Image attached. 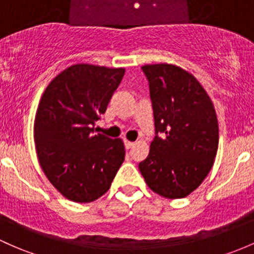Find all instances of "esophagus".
<instances>
[{
  "mask_svg": "<svg viewBox=\"0 0 254 254\" xmlns=\"http://www.w3.org/2000/svg\"><path fill=\"white\" fill-rule=\"evenodd\" d=\"M134 145V143H133V141H129V140H125V146H126V149H130L132 148V146Z\"/></svg>",
  "mask_w": 254,
  "mask_h": 254,
  "instance_id": "obj_1",
  "label": "esophagus"
}]
</instances>
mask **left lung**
Listing matches in <instances>:
<instances>
[{
    "label": "left lung",
    "instance_id": "1",
    "mask_svg": "<svg viewBox=\"0 0 254 254\" xmlns=\"http://www.w3.org/2000/svg\"><path fill=\"white\" fill-rule=\"evenodd\" d=\"M149 81L155 135L139 171L148 187L166 198L197 189L217 155L219 129L213 103L190 72L167 63L141 66Z\"/></svg>",
    "mask_w": 254,
    "mask_h": 254
}]
</instances>
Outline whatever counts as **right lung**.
Listing matches in <instances>:
<instances>
[{
  "label": "right lung",
  "instance_id": "right-lung-1",
  "mask_svg": "<svg viewBox=\"0 0 254 254\" xmlns=\"http://www.w3.org/2000/svg\"><path fill=\"white\" fill-rule=\"evenodd\" d=\"M124 75V67L75 64L57 75L41 97L34 124L37 159L67 200L99 198L125 161L122 139L93 134L92 128Z\"/></svg>",
  "mask_w": 254,
  "mask_h": 254
}]
</instances>
